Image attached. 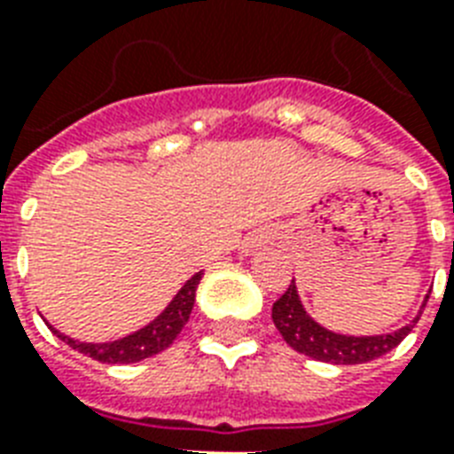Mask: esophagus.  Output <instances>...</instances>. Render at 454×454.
Masks as SVG:
<instances>
[{"mask_svg":"<svg viewBox=\"0 0 454 454\" xmlns=\"http://www.w3.org/2000/svg\"><path fill=\"white\" fill-rule=\"evenodd\" d=\"M263 242H266V235H254V238H249V240L242 245V249L249 254V252H254V249L262 247Z\"/></svg>","mask_w":454,"mask_h":454,"instance_id":"esophagus-1","label":"esophagus"}]
</instances>
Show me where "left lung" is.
Segmentation results:
<instances>
[{
  "mask_svg": "<svg viewBox=\"0 0 454 454\" xmlns=\"http://www.w3.org/2000/svg\"><path fill=\"white\" fill-rule=\"evenodd\" d=\"M429 301V297H427ZM427 306V303H424ZM419 316L401 330L388 332V334H374V337H351V334H337V332L325 330L313 317L303 310L299 301L297 285L292 280L283 297L273 303V323L283 339L294 351L309 356V358L332 363V365H358L388 353L408 337L410 330L415 327Z\"/></svg>",
  "mask_w": 454,
  "mask_h": 454,
  "instance_id": "8db88e82",
  "label": "left lung"
}]
</instances>
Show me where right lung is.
<instances>
[{"instance_id": "1", "label": "right lung", "mask_w": 454, "mask_h": 454, "mask_svg": "<svg viewBox=\"0 0 454 454\" xmlns=\"http://www.w3.org/2000/svg\"><path fill=\"white\" fill-rule=\"evenodd\" d=\"M200 280H202V270L188 280V283L178 290V294L171 299V303L153 320L151 325H145L138 332L129 334V337L117 339V341H108V344H87V341H77L66 334H60L59 330H53V334L63 339L67 346H73L74 351L84 353L89 358L98 360V363H138V360L151 358L164 351L167 346L178 337V332L184 330V325L191 317L192 303H195V290H198Z\"/></svg>"}]
</instances>
